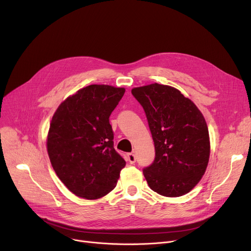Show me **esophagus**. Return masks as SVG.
I'll use <instances>...</instances> for the list:
<instances>
[{
	"label": "esophagus",
	"instance_id": "obj_1",
	"mask_svg": "<svg viewBox=\"0 0 251 251\" xmlns=\"http://www.w3.org/2000/svg\"><path fill=\"white\" fill-rule=\"evenodd\" d=\"M127 160L130 164H134L135 161H136V156L134 153H128L127 155Z\"/></svg>",
	"mask_w": 251,
	"mask_h": 251
}]
</instances>
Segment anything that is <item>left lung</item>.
<instances>
[{
  "instance_id": "1",
  "label": "left lung",
  "mask_w": 251,
  "mask_h": 251,
  "mask_svg": "<svg viewBox=\"0 0 251 251\" xmlns=\"http://www.w3.org/2000/svg\"><path fill=\"white\" fill-rule=\"evenodd\" d=\"M146 112L155 157L143 170L149 186L167 197L191 191L205 173L210 141L205 119L175 87L151 83L131 90Z\"/></svg>"
}]
</instances>
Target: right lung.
Listing matches in <instances>:
<instances>
[{
  "label": "right lung",
  "instance_id": "add662e5",
  "mask_svg": "<svg viewBox=\"0 0 251 251\" xmlns=\"http://www.w3.org/2000/svg\"><path fill=\"white\" fill-rule=\"evenodd\" d=\"M124 87L91 84L64 100L50 123L47 150L52 169L72 193L98 200L111 192L126 162L114 149L109 117Z\"/></svg>",
  "mask_w": 251,
  "mask_h": 251
}]
</instances>
